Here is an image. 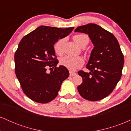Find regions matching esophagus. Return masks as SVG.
<instances>
[{"mask_svg": "<svg viewBox=\"0 0 131 131\" xmlns=\"http://www.w3.org/2000/svg\"><path fill=\"white\" fill-rule=\"evenodd\" d=\"M75 75H76V73H74V72L70 71V76H74Z\"/></svg>", "mask_w": 131, "mask_h": 131, "instance_id": "esophagus-1", "label": "esophagus"}]
</instances>
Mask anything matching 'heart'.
I'll use <instances>...</instances> for the list:
<instances>
[{"label": "heart", "instance_id": "heart-1", "mask_svg": "<svg viewBox=\"0 0 131 131\" xmlns=\"http://www.w3.org/2000/svg\"><path fill=\"white\" fill-rule=\"evenodd\" d=\"M73 40L78 46L81 47H84L89 42V37L85 34H77L73 37ZM64 42V39H60L55 42L53 49L57 55L63 53V47ZM60 64L70 71H74L82 67L84 64V60L81 57L65 56L61 58Z\"/></svg>", "mask_w": 131, "mask_h": 131}]
</instances>
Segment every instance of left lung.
Listing matches in <instances>:
<instances>
[{
  "label": "left lung",
  "mask_w": 131,
  "mask_h": 131,
  "mask_svg": "<svg viewBox=\"0 0 131 131\" xmlns=\"http://www.w3.org/2000/svg\"><path fill=\"white\" fill-rule=\"evenodd\" d=\"M74 31L88 34L94 46L86 66L90 72H78L82 78L78 92L89 101L100 100L112 92L121 78L124 58L119 44L112 33L96 24L79 26Z\"/></svg>",
  "instance_id": "8db88e82"
}]
</instances>
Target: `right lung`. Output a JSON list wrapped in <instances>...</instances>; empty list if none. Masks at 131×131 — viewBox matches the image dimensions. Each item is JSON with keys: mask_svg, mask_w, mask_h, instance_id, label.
I'll use <instances>...</instances> for the list:
<instances>
[{"mask_svg": "<svg viewBox=\"0 0 131 131\" xmlns=\"http://www.w3.org/2000/svg\"><path fill=\"white\" fill-rule=\"evenodd\" d=\"M73 29L40 26L19 43L15 53V71L23 92L33 101L46 103L53 100L63 81L68 78L67 68L57 67L58 60L53 45ZM47 67L52 70L50 73L46 71Z\"/></svg>", "mask_w": 131, "mask_h": 131, "instance_id": "1", "label": "right lung"}]
</instances>
